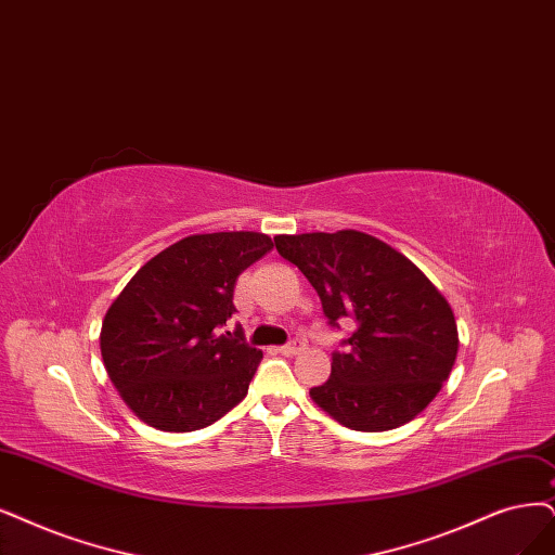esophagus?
<instances>
[{
	"label": "esophagus",
	"mask_w": 555,
	"mask_h": 555,
	"mask_svg": "<svg viewBox=\"0 0 555 555\" xmlns=\"http://www.w3.org/2000/svg\"><path fill=\"white\" fill-rule=\"evenodd\" d=\"M301 350H304V340H299V338H293L291 343H285V345L279 347V352L285 354V357H295V354H299Z\"/></svg>",
	"instance_id": "obj_1"
}]
</instances>
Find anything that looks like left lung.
Returning a JSON list of instances; mask_svg holds the SVG:
<instances>
[{"label":"left lung","instance_id":"left-lung-1","mask_svg":"<svg viewBox=\"0 0 555 555\" xmlns=\"http://www.w3.org/2000/svg\"><path fill=\"white\" fill-rule=\"evenodd\" d=\"M274 244L315 288L326 324H357L332 354V377L311 388L315 404L359 433L416 418L457 359L443 295L412 260L359 231L279 235Z\"/></svg>","mask_w":555,"mask_h":555}]
</instances>
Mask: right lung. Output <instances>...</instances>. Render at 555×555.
Wrapping results in <instances>:
<instances>
[{"instance_id":"right-lung-1","label":"right lung","mask_w":555,"mask_h":555,"mask_svg":"<svg viewBox=\"0 0 555 555\" xmlns=\"http://www.w3.org/2000/svg\"><path fill=\"white\" fill-rule=\"evenodd\" d=\"M272 246L249 231L190 235L151 258L114 299L102 361L143 423L194 433L244 400L262 352L223 324L235 313L237 276Z\"/></svg>"}]
</instances>
